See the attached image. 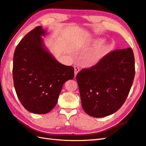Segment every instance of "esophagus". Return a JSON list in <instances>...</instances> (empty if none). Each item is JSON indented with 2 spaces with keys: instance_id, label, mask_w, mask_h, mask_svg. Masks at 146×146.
Segmentation results:
<instances>
[{
  "instance_id": "34e87169",
  "label": "esophagus",
  "mask_w": 146,
  "mask_h": 146,
  "mask_svg": "<svg viewBox=\"0 0 146 146\" xmlns=\"http://www.w3.org/2000/svg\"><path fill=\"white\" fill-rule=\"evenodd\" d=\"M74 68H75V76H76V75H77V73H78L79 71H80V68L78 67V66H74Z\"/></svg>"
}]
</instances>
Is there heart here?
<instances>
[{
	"label": "heart",
	"instance_id": "obj_1",
	"mask_svg": "<svg viewBox=\"0 0 146 146\" xmlns=\"http://www.w3.org/2000/svg\"><path fill=\"white\" fill-rule=\"evenodd\" d=\"M93 44L95 47L86 56V61L92 64L97 63L113 48V46L110 42L103 41L102 39L94 41Z\"/></svg>",
	"mask_w": 146,
	"mask_h": 146
}]
</instances>
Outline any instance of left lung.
Listing matches in <instances>:
<instances>
[{
  "label": "left lung",
  "instance_id": "left-lung-1",
  "mask_svg": "<svg viewBox=\"0 0 146 146\" xmlns=\"http://www.w3.org/2000/svg\"><path fill=\"white\" fill-rule=\"evenodd\" d=\"M135 59L131 48L108 52L76 75L83 110L94 117L115 112L124 104L135 76Z\"/></svg>",
  "mask_w": 146,
  "mask_h": 146
}]
</instances>
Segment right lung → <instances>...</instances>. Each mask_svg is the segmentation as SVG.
<instances>
[{
  "label": "right lung",
  "instance_id": "right-lung-1",
  "mask_svg": "<svg viewBox=\"0 0 146 146\" xmlns=\"http://www.w3.org/2000/svg\"><path fill=\"white\" fill-rule=\"evenodd\" d=\"M41 26L31 31L15 48L13 80L21 104L34 113L49 112L56 105L65 82L74 78V68L57 61L43 46Z\"/></svg>",
  "mask_w": 146,
  "mask_h": 146
}]
</instances>
